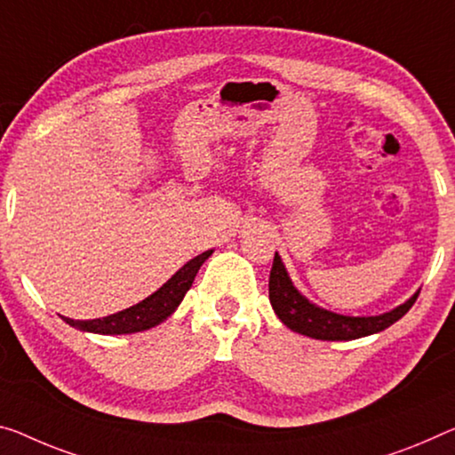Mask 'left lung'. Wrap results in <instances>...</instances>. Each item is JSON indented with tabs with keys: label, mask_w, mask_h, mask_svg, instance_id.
<instances>
[{
	"label": "left lung",
	"mask_w": 455,
	"mask_h": 455,
	"mask_svg": "<svg viewBox=\"0 0 455 455\" xmlns=\"http://www.w3.org/2000/svg\"><path fill=\"white\" fill-rule=\"evenodd\" d=\"M419 291L413 297L404 300L403 305L395 307V309L388 313H382V315L352 317L327 311L323 307L311 303L305 295H300L297 286L292 284L278 251L275 254V262H272L268 281V297L276 317L281 319L289 330L300 335H307V338L323 341H349L387 330V327L396 323V321L413 307L419 297Z\"/></svg>",
	"instance_id": "left-lung-1"
}]
</instances>
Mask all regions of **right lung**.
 Masks as SVG:
<instances>
[{"label":"right lung","mask_w":455,"mask_h":455,"mask_svg":"<svg viewBox=\"0 0 455 455\" xmlns=\"http://www.w3.org/2000/svg\"><path fill=\"white\" fill-rule=\"evenodd\" d=\"M213 254V250H207L204 254L195 256L193 260H188L183 268H179L174 275L166 281L158 291L152 292L150 297H146L140 303L128 307V309L117 311L114 315L101 317V319H68L62 317L71 327H76L81 331L89 333H101V335H122V333H138L150 327H156L158 323L169 319L180 300L187 295V291L191 289V284L197 276L201 268L209 256Z\"/></svg>","instance_id":"add662e5"}]
</instances>
